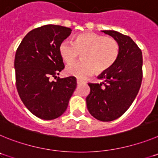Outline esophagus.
<instances>
[{"label":"esophagus","mask_w":158,"mask_h":158,"mask_svg":"<svg viewBox=\"0 0 158 158\" xmlns=\"http://www.w3.org/2000/svg\"><path fill=\"white\" fill-rule=\"evenodd\" d=\"M83 82H84L83 81L81 80V79H77V85H81V84H82Z\"/></svg>","instance_id":"obj_1"}]
</instances>
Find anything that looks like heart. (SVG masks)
I'll return each instance as SVG.
<instances>
[{"label": "heart", "mask_w": 158, "mask_h": 158, "mask_svg": "<svg viewBox=\"0 0 158 158\" xmlns=\"http://www.w3.org/2000/svg\"><path fill=\"white\" fill-rule=\"evenodd\" d=\"M59 54L66 64L76 62L81 54L82 62L67 67L71 76L84 78L94 73H103L117 62L120 45L115 39L94 32H83L74 38L73 43L63 41L59 45Z\"/></svg>", "instance_id": "b5f03b06"}]
</instances>
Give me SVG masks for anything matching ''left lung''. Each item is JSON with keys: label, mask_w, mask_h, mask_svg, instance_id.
Masks as SVG:
<instances>
[{"label": "left lung", "mask_w": 158, "mask_h": 158, "mask_svg": "<svg viewBox=\"0 0 158 158\" xmlns=\"http://www.w3.org/2000/svg\"><path fill=\"white\" fill-rule=\"evenodd\" d=\"M117 40L120 54L117 62L99 76L103 84L89 83L86 97L89 113L98 120L109 122L127 111L139 93L142 81V54L131 37L115 31H103Z\"/></svg>", "instance_id": "1"}]
</instances>
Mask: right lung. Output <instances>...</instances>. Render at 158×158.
<instances>
[{
	"instance_id": "right-lung-1",
	"label": "right lung",
	"mask_w": 158,
	"mask_h": 158,
	"mask_svg": "<svg viewBox=\"0 0 158 158\" xmlns=\"http://www.w3.org/2000/svg\"><path fill=\"white\" fill-rule=\"evenodd\" d=\"M69 27L48 24L29 31L16 50L14 61L18 94L35 116L51 120L61 116L77 87L75 77H57L65 68L59 45ZM54 77L56 81H51Z\"/></svg>"
}]
</instances>
